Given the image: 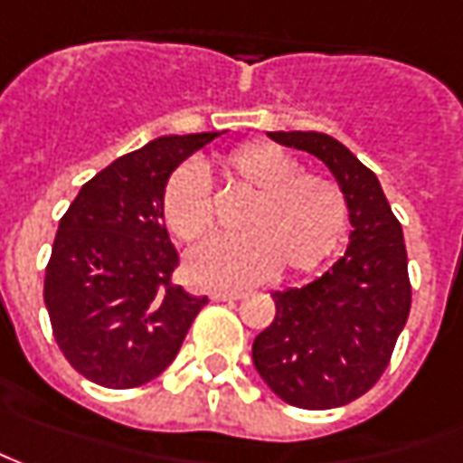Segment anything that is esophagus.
Masks as SVG:
<instances>
[{"mask_svg":"<svg viewBox=\"0 0 463 463\" xmlns=\"http://www.w3.org/2000/svg\"><path fill=\"white\" fill-rule=\"evenodd\" d=\"M239 298H244L241 290H213L211 293V300H239Z\"/></svg>","mask_w":463,"mask_h":463,"instance_id":"obj_1","label":"esophagus"}]
</instances>
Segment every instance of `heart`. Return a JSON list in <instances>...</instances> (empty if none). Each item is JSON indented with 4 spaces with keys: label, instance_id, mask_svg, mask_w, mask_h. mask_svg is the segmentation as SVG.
<instances>
[{
    "label": "heart",
    "instance_id": "1",
    "mask_svg": "<svg viewBox=\"0 0 463 463\" xmlns=\"http://www.w3.org/2000/svg\"><path fill=\"white\" fill-rule=\"evenodd\" d=\"M222 170L252 201L241 209V234L206 239L185 260L188 280L234 290L285 272H306L339 247L346 232V198L334 181L303 173L296 157L268 142H250L224 155ZM163 219L183 241L203 237L213 224V203L203 173L178 167L163 188Z\"/></svg>",
    "mask_w": 463,
    "mask_h": 463
}]
</instances>
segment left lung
I'll return each mask as SVG.
<instances>
[{
	"label": "left lung",
	"mask_w": 463,
	"mask_h": 463,
	"mask_svg": "<svg viewBox=\"0 0 463 463\" xmlns=\"http://www.w3.org/2000/svg\"><path fill=\"white\" fill-rule=\"evenodd\" d=\"M318 157L349 209V244L321 278L275 290V318L257 334L252 362L269 390L303 411L362 398L390 362L411 313L402 226L377 175L324 132H268Z\"/></svg>",
	"instance_id": "left-lung-1"
}]
</instances>
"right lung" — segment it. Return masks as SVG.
Returning a JSON list of instances; mask_svg holds the SVG:
<instances>
[{
  "instance_id": "obj_1",
  "label": "right lung",
  "mask_w": 463,
  "mask_h": 463,
  "mask_svg": "<svg viewBox=\"0 0 463 463\" xmlns=\"http://www.w3.org/2000/svg\"><path fill=\"white\" fill-rule=\"evenodd\" d=\"M219 135L152 139L83 183L63 213L43 296L52 336L86 380L111 390L155 380L209 303L170 280L178 252L163 219V188Z\"/></svg>"
}]
</instances>
